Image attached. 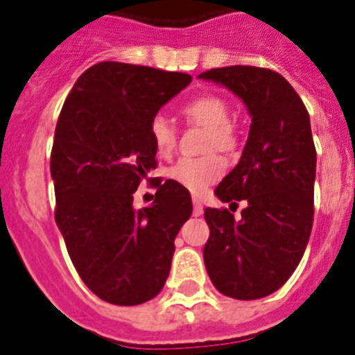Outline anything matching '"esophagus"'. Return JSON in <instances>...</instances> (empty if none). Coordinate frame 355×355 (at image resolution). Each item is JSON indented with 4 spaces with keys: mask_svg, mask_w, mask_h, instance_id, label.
<instances>
[{
    "mask_svg": "<svg viewBox=\"0 0 355 355\" xmlns=\"http://www.w3.org/2000/svg\"><path fill=\"white\" fill-rule=\"evenodd\" d=\"M204 211V206H202V200L198 197H193V215L195 217H200Z\"/></svg>",
    "mask_w": 355,
    "mask_h": 355,
    "instance_id": "34e87169",
    "label": "esophagus"
}]
</instances>
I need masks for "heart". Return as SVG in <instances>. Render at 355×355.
Segmentation results:
<instances>
[{"label": "heart", "instance_id": "heart-1", "mask_svg": "<svg viewBox=\"0 0 355 355\" xmlns=\"http://www.w3.org/2000/svg\"><path fill=\"white\" fill-rule=\"evenodd\" d=\"M187 122L207 129L206 149L230 151L235 146V135L232 128V107L224 98L217 94L198 96L186 103L182 109ZM149 137L158 155H169L177 144V129L169 118L157 114L149 123ZM224 162L217 155H206L200 158H180L171 169L169 178L193 193L204 191L209 184L223 177Z\"/></svg>", "mask_w": 355, "mask_h": 355}]
</instances>
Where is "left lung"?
Returning <instances> with one entry per match:
<instances>
[{"label": "left lung", "mask_w": 355, "mask_h": 355, "mask_svg": "<svg viewBox=\"0 0 355 355\" xmlns=\"http://www.w3.org/2000/svg\"><path fill=\"white\" fill-rule=\"evenodd\" d=\"M198 78L233 91L252 116L243 157L215 189L223 202L248 206L239 220L227 209H204V264L227 297H266L295 272L312 232L318 157L310 116L295 89L270 69L232 65Z\"/></svg>", "instance_id": "8db88e82"}]
</instances>
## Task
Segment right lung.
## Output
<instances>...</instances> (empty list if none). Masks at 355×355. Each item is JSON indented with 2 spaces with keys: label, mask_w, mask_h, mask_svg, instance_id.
I'll list each match as a JSON object with an SVG mask.
<instances>
[{
  "label": "right lung",
  "mask_w": 355,
  "mask_h": 355,
  "mask_svg": "<svg viewBox=\"0 0 355 355\" xmlns=\"http://www.w3.org/2000/svg\"><path fill=\"white\" fill-rule=\"evenodd\" d=\"M191 83L184 73L120 62L89 67L63 103L51 153L56 224L78 275L98 297L135 306L160 293L175 237L191 217L189 191L157 184L151 206L132 193L157 168L149 123Z\"/></svg>",
  "instance_id": "right-lung-1"
}]
</instances>
